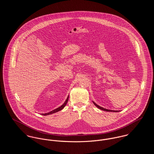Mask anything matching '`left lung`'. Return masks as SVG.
Segmentation results:
<instances>
[{
  "instance_id": "8db88e82",
  "label": "left lung",
  "mask_w": 154,
  "mask_h": 154,
  "mask_svg": "<svg viewBox=\"0 0 154 154\" xmlns=\"http://www.w3.org/2000/svg\"><path fill=\"white\" fill-rule=\"evenodd\" d=\"M93 103V104L97 108H99V109H101V110H103V111H107V112H120V111L119 110V111H115V110H111V109H105V108H103V107H101V106H99L98 105H97L95 102H94L93 101H92Z\"/></svg>"
}]
</instances>
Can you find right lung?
<instances>
[{
    "label": "right lung",
    "mask_w": 154,
    "mask_h": 154,
    "mask_svg": "<svg viewBox=\"0 0 154 154\" xmlns=\"http://www.w3.org/2000/svg\"><path fill=\"white\" fill-rule=\"evenodd\" d=\"M68 98H69V96H68L66 99L65 100V101L64 102V103L61 106H60V107H58V108H56V109H54V110H52V111H50V112H49L45 113V114H42V116H48V115H51V114L56 113V112H57L61 111V110H62V109L65 107V106L66 105V103H67V102H68Z\"/></svg>",
    "instance_id": "add662e5"
}]
</instances>
